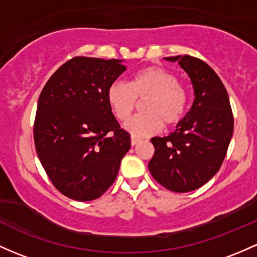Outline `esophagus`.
Instances as JSON below:
<instances>
[{
    "label": "esophagus",
    "instance_id": "esophagus-1",
    "mask_svg": "<svg viewBox=\"0 0 257 257\" xmlns=\"http://www.w3.org/2000/svg\"><path fill=\"white\" fill-rule=\"evenodd\" d=\"M140 142H141V139H139V137H135V136L131 137V145L132 146H136L137 143H140Z\"/></svg>",
    "mask_w": 257,
    "mask_h": 257
}]
</instances>
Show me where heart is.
<instances>
[{
	"label": "heart",
	"instance_id": "1",
	"mask_svg": "<svg viewBox=\"0 0 257 257\" xmlns=\"http://www.w3.org/2000/svg\"><path fill=\"white\" fill-rule=\"evenodd\" d=\"M143 114L136 115L125 123L132 136L145 137L157 134L163 127L178 123L187 106V93L179 84L175 74L161 67H147L132 74L128 83L116 81L107 88L106 100L116 118L125 121L144 99Z\"/></svg>",
	"mask_w": 257,
	"mask_h": 257
}]
</instances>
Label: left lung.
I'll return each instance as SVG.
<instances>
[{
    "mask_svg": "<svg viewBox=\"0 0 257 257\" xmlns=\"http://www.w3.org/2000/svg\"><path fill=\"white\" fill-rule=\"evenodd\" d=\"M178 62L194 88L190 111L165 137H153L154 156L148 163L154 179L174 192H189L211 180L219 170L233 136L234 118L227 89L202 60L164 57Z\"/></svg>",
    "mask_w": 257,
    "mask_h": 257,
    "instance_id": "1",
    "label": "left lung"
}]
</instances>
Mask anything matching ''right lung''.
<instances>
[{
    "label": "right lung",
    "mask_w": 257,
    "mask_h": 257,
    "mask_svg": "<svg viewBox=\"0 0 257 257\" xmlns=\"http://www.w3.org/2000/svg\"><path fill=\"white\" fill-rule=\"evenodd\" d=\"M122 60L74 57L41 90L34 142L54 186L76 201H92L111 186L131 147L106 100Z\"/></svg>",
    "instance_id": "add662e5"
}]
</instances>
